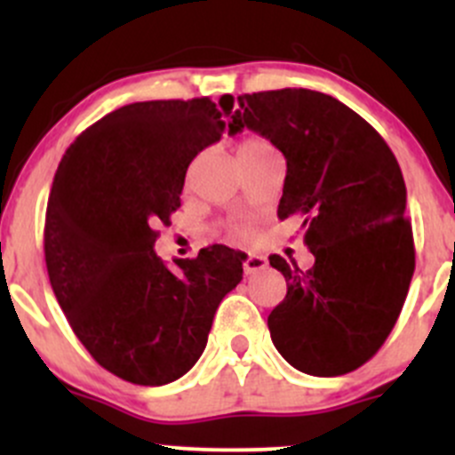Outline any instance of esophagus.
Segmentation results:
<instances>
[{"mask_svg":"<svg viewBox=\"0 0 455 455\" xmlns=\"http://www.w3.org/2000/svg\"><path fill=\"white\" fill-rule=\"evenodd\" d=\"M266 264H268V261H266V257L249 253L244 257V264H242V266H244L246 275H253V273H257V270H264Z\"/></svg>","mask_w":455,"mask_h":455,"instance_id":"1","label":"esophagus"}]
</instances>
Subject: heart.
<instances>
[{"label": "heart", "mask_w": 455, "mask_h": 455, "mask_svg": "<svg viewBox=\"0 0 455 455\" xmlns=\"http://www.w3.org/2000/svg\"><path fill=\"white\" fill-rule=\"evenodd\" d=\"M261 147H268V142L261 140V139H246V140H242V145H240V156H242V154H249V151L261 149ZM231 231H233V235H237V237H246V235H249V231H246V227H233Z\"/></svg>", "instance_id": "b5f03b06"}]
</instances>
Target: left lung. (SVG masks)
<instances>
[{"label":"left lung","instance_id":"8db88e82","mask_svg":"<svg viewBox=\"0 0 455 455\" xmlns=\"http://www.w3.org/2000/svg\"><path fill=\"white\" fill-rule=\"evenodd\" d=\"M220 99L228 132L244 127L286 158L277 215L301 218L315 266L282 255L270 266L288 292L268 315L279 355L299 371L341 376L361 368L392 332L414 275L405 180L396 156L341 100L304 87Z\"/></svg>","mask_w":455,"mask_h":455}]
</instances>
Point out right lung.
<instances>
[{
	"mask_svg": "<svg viewBox=\"0 0 455 455\" xmlns=\"http://www.w3.org/2000/svg\"><path fill=\"white\" fill-rule=\"evenodd\" d=\"M209 96L142 100L76 136L54 173L44 253L50 286L92 359L134 385L180 379L204 352L213 315L240 283L242 255L222 244L178 270L154 253L180 206L187 167L222 139Z\"/></svg>",
	"mask_w": 455,
	"mask_h": 455,
	"instance_id": "right-lung-1",
	"label": "right lung"
}]
</instances>
